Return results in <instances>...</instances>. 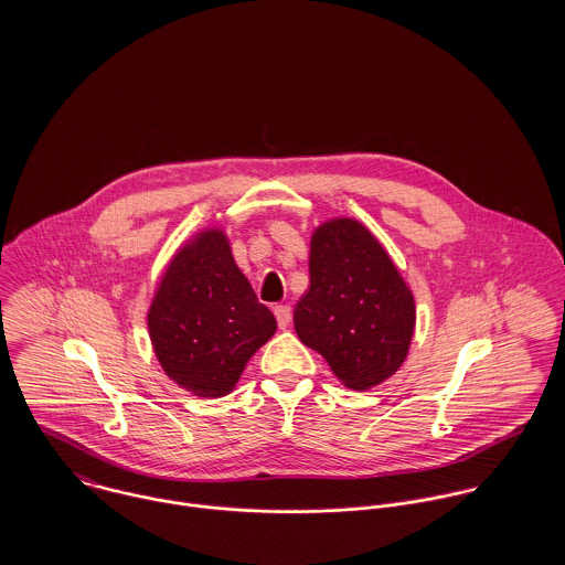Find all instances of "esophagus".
<instances>
[{
    "mask_svg": "<svg viewBox=\"0 0 565 565\" xmlns=\"http://www.w3.org/2000/svg\"><path fill=\"white\" fill-rule=\"evenodd\" d=\"M274 316H276V320H278V326H280V328H287L289 322H291V307H287V305H278V307H274Z\"/></svg>",
    "mask_w": 565,
    "mask_h": 565,
    "instance_id": "34e87169",
    "label": "esophagus"
}]
</instances>
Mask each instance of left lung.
Returning a JSON list of instances; mask_svg holds the SVG:
<instances>
[{
  "mask_svg": "<svg viewBox=\"0 0 565 565\" xmlns=\"http://www.w3.org/2000/svg\"><path fill=\"white\" fill-rule=\"evenodd\" d=\"M311 287L296 305L300 341L350 390L387 381L406 359L415 305L396 265L354 220H332L311 239Z\"/></svg>",
  "mask_w": 565,
  "mask_h": 565,
  "instance_id": "left-lung-1",
  "label": "left lung"
}]
</instances>
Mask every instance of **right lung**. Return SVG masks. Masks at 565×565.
<instances>
[{"label":"right lung","mask_w":565,"mask_h":565,"mask_svg":"<svg viewBox=\"0 0 565 565\" xmlns=\"http://www.w3.org/2000/svg\"><path fill=\"white\" fill-rule=\"evenodd\" d=\"M162 370L186 392H233L249 356L276 332L224 233L206 231L169 263L148 313Z\"/></svg>","instance_id":"obj_1"}]
</instances>
